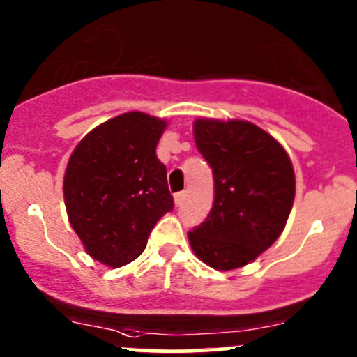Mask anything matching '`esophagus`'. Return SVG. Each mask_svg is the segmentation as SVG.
I'll return each instance as SVG.
<instances>
[{
	"instance_id": "1",
	"label": "esophagus",
	"mask_w": 357,
	"mask_h": 357,
	"mask_svg": "<svg viewBox=\"0 0 357 357\" xmlns=\"http://www.w3.org/2000/svg\"><path fill=\"white\" fill-rule=\"evenodd\" d=\"M183 200H185V192L176 193V195H174V202H176V205H178V207L183 204Z\"/></svg>"
}]
</instances>
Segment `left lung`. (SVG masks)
Instances as JSON below:
<instances>
[{"instance_id": "8db88e82", "label": "left lung", "mask_w": 357, "mask_h": 357, "mask_svg": "<svg viewBox=\"0 0 357 357\" xmlns=\"http://www.w3.org/2000/svg\"><path fill=\"white\" fill-rule=\"evenodd\" d=\"M197 149L214 176V204L188 233L200 261L221 271L242 268L282 235L295 197V176L282 145L247 121L197 119Z\"/></svg>"}]
</instances>
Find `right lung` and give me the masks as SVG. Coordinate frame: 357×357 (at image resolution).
I'll return each mask as SVG.
<instances>
[{"mask_svg":"<svg viewBox=\"0 0 357 357\" xmlns=\"http://www.w3.org/2000/svg\"><path fill=\"white\" fill-rule=\"evenodd\" d=\"M165 121L128 112L84 136L68 158L63 199L72 228L96 261L121 268L145 250L174 208L155 149Z\"/></svg>","mask_w":357,"mask_h":357,"instance_id":"obj_1","label":"right lung"}]
</instances>
